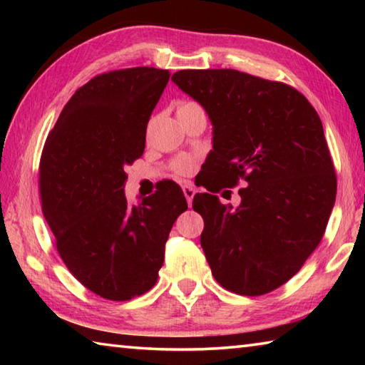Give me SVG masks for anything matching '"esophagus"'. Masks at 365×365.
Here are the masks:
<instances>
[{
  "mask_svg": "<svg viewBox=\"0 0 365 365\" xmlns=\"http://www.w3.org/2000/svg\"><path fill=\"white\" fill-rule=\"evenodd\" d=\"M182 190H183L185 197H187L188 206H191V202H193V197H195V193H196L195 187H193V185H190V183H185L183 187H182Z\"/></svg>",
  "mask_w": 365,
  "mask_h": 365,
  "instance_id": "obj_1",
  "label": "esophagus"
}]
</instances>
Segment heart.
I'll list each match as a JSON object with an SVG mask.
<instances>
[{"label":"heart","instance_id":"obj_1","mask_svg":"<svg viewBox=\"0 0 365 365\" xmlns=\"http://www.w3.org/2000/svg\"><path fill=\"white\" fill-rule=\"evenodd\" d=\"M191 106H196V104L191 103V101H185V103L178 104V110L187 109V108H191ZM172 168H174L175 174H178V175H188L195 169V159L190 158V156H180V158H177L174 160Z\"/></svg>","mask_w":365,"mask_h":365}]
</instances>
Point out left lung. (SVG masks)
<instances>
[{"label": "left lung", "mask_w": 365, "mask_h": 365, "mask_svg": "<svg viewBox=\"0 0 365 365\" xmlns=\"http://www.w3.org/2000/svg\"><path fill=\"white\" fill-rule=\"evenodd\" d=\"M172 82L212 122L207 159L217 188L246 182L235 209L215 195L193 200L205 219L201 246L214 279L238 294L269 293L317 248L335 205L322 120L293 86L240 71H178Z\"/></svg>", "instance_id": "obj_1"}]
</instances>
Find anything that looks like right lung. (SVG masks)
Segmentation results:
<instances>
[{
	"mask_svg": "<svg viewBox=\"0 0 365 365\" xmlns=\"http://www.w3.org/2000/svg\"><path fill=\"white\" fill-rule=\"evenodd\" d=\"M169 77L154 67L93 77L61 110L41 153V209L59 256L85 288L110 301L154 287L170 228L188 207L174 182L137 206L123 195L125 169L145 151Z\"/></svg>",
	"mask_w": 365,
	"mask_h": 365,
	"instance_id": "1",
	"label": "right lung"
}]
</instances>
